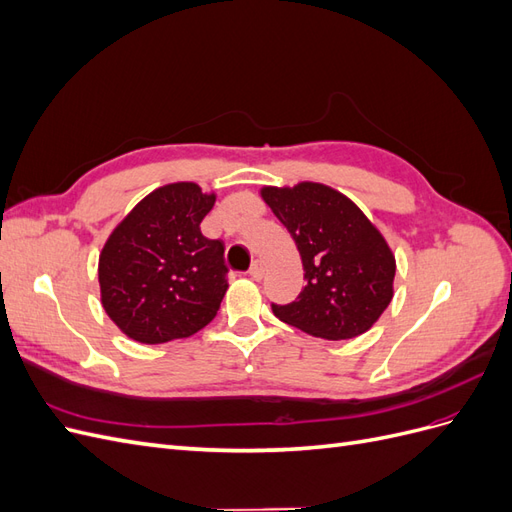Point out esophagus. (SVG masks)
<instances>
[{
	"label": "esophagus",
	"instance_id": "obj_1",
	"mask_svg": "<svg viewBox=\"0 0 512 512\" xmlns=\"http://www.w3.org/2000/svg\"><path fill=\"white\" fill-rule=\"evenodd\" d=\"M262 275H265V265H262L260 260H254L252 267H250V277L258 282V280H262Z\"/></svg>",
	"mask_w": 512,
	"mask_h": 512
}]
</instances>
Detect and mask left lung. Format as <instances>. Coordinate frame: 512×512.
<instances>
[{"label": "left lung", "instance_id": "obj_1", "mask_svg": "<svg viewBox=\"0 0 512 512\" xmlns=\"http://www.w3.org/2000/svg\"><path fill=\"white\" fill-rule=\"evenodd\" d=\"M260 196L292 235L305 286L273 314L307 335L352 339L369 331L389 307L395 254L378 226L339 190L318 181L262 185Z\"/></svg>", "mask_w": 512, "mask_h": 512}]
</instances>
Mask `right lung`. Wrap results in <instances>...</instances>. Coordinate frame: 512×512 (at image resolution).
I'll use <instances>...</instances> for the list:
<instances>
[{
  "mask_svg": "<svg viewBox=\"0 0 512 512\" xmlns=\"http://www.w3.org/2000/svg\"><path fill=\"white\" fill-rule=\"evenodd\" d=\"M215 192L175 181L147 194L113 230L98 260L100 303L138 344H166L205 329L228 290L224 243L200 222Z\"/></svg>",
  "mask_w": 512,
  "mask_h": 512,
  "instance_id": "right-lung-1",
  "label": "right lung"
}]
</instances>
